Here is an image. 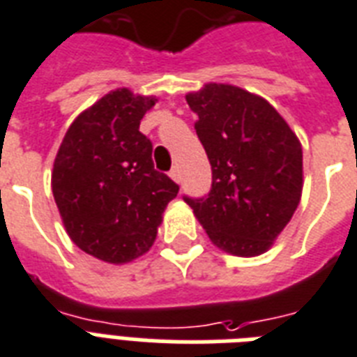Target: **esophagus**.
Instances as JSON below:
<instances>
[{
  "label": "esophagus",
  "mask_w": 357,
  "mask_h": 357,
  "mask_svg": "<svg viewBox=\"0 0 357 357\" xmlns=\"http://www.w3.org/2000/svg\"><path fill=\"white\" fill-rule=\"evenodd\" d=\"M169 176L175 182H181V178H182V176H181V169H178V167H176V165H175V167H173V169L169 171Z\"/></svg>",
  "instance_id": "esophagus-1"
}]
</instances>
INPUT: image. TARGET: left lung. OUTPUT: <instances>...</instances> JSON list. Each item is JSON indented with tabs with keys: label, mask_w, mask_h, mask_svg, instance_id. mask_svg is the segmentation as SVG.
I'll use <instances>...</instances> for the list:
<instances>
[{
	"label": "left lung",
	"mask_w": 357,
	"mask_h": 357,
	"mask_svg": "<svg viewBox=\"0 0 357 357\" xmlns=\"http://www.w3.org/2000/svg\"><path fill=\"white\" fill-rule=\"evenodd\" d=\"M186 101L197 114L212 188L184 201L219 249L261 255L301 202V142L269 102L238 86L212 82L188 93Z\"/></svg>",
	"instance_id": "obj_1"
}]
</instances>
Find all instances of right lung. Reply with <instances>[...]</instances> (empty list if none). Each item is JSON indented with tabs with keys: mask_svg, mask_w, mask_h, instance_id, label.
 <instances>
[{
	"mask_svg": "<svg viewBox=\"0 0 357 357\" xmlns=\"http://www.w3.org/2000/svg\"><path fill=\"white\" fill-rule=\"evenodd\" d=\"M155 98L118 88L77 116L62 139L51 188L62 223L81 250L127 264L155 243L167 202L178 193L155 169L139 121Z\"/></svg>",
	"mask_w": 357,
	"mask_h": 357,
	"instance_id": "obj_1",
	"label": "right lung"
}]
</instances>
